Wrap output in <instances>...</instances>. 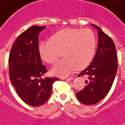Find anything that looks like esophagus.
I'll return each mask as SVG.
<instances>
[{
  "label": "esophagus",
  "instance_id": "esophagus-1",
  "mask_svg": "<svg viewBox=\"0 0 125 125\" xmlns=\"http://www.w3.org/2000/svg\"><path fill=\"white\" fill-rule=\"evenodd\" d=\"M73 78L72 77H68V78H62V80H66V81H71L72 80Z\"/></svg>",
  "mask_w": 125,
  "mask_h": 125
}]
</instances>
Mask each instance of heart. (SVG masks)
<instances>
[{
    "mask_svg": "<svg viewBox=\"0 0 125 125\" xmlns=\"http://www.w3.org/2000/svg\"><path fill=\"white\" fill-rule=\"evenodd\" d=\"M96 45V37L92 30L65 28L52 35L51 41L41 42L39 52L41 59L49 64L56 62L62 52L64 58L54 65L52 73L64 77L75 69L86 67L93 58Z\"/></svg>",
    "mask_w": 125,
    "mask_h": 125,
    "instance_id": "heart-1",
    "label": "heart"
}]
</instances>
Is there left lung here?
<instances>
[{"label":"left lung","instance_id":"obj_1","mask_svg":"<svg viewBox=\"0 0 125 125\" xmlns=\"http://www.w3.org/2000/svg\"><path fill=\"white\" fill-rule=\"evenodd\" d=\"M99 42L92 62L78 75L87 76L86 86L76 93L78 100L85 105H93L102 100L112 88L117 72L116 50L113 40L99 26Z\"/></svg>","mask_w":125,"mask_h":125}]
</instances>
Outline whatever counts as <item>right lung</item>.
<instances>
[{"label": "right lung", "instance_id": "obj_1", "mask_svg": "<svg viewBox=\"0 0 125 125\" xmlns=\"http://www.w3.org/2000/svg\"><path fill=\"white\" fill-rule=\"evenodd\" d=\"M45 26H32L19 35L9 57V77L21 100L31 106H40L50 98L57 77L41 78L48 72L39 52V34Z\"/></svg>", "mask_w": 125, "mask_h": 125}]
</instances>
